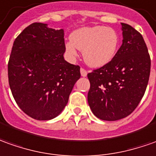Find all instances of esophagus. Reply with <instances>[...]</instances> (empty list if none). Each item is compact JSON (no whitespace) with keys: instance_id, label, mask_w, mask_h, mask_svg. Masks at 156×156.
I'll use <instances>...</instances> for the list:
<instances>
[{"instance_id":"1","label":"esophagus","mask_w":156,"mask_h":156,"mask_svg":"<svg viewBox=\"0 0 156 156\" xmlns=\"http://www.w3.org/2000/svg\"><path fill=\"white\" fill-rule=\"evenodd\" d=\"M80 73H81V76L82 77H86L87 76V71L83 68H81L80 69Z\"/></svg>"}]
</instances>
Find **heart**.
<instances>
[{"instance_id":"obj_1","label":"heart","mask_w":156,"mask_h":156,"mask_svg":"<svg viewBox=\"0 0 156 156\" xmlns=\"http://www.w3.org/2000/svg\"><path fill=\"white\" fill-rule=\"evenodd\" d=\"M71 42L66 43V50L72 58L77 56V49L83 51L88 66L101 67L114 59L118 51L119 37L117 31L108 26H90L74 30Z\"/></svg>"}]
</instances>
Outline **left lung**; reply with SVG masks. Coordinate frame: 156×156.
<instances>
[{
	"instance_id": "8db88e82",
	"label": "left lung",
	"mask_w": 156,
	"mask_h": 156,
	"mask_svg": "<svg viewBox=\"0 0 156 156\" xmlns=\"http://www.w3.org/2000/svg\"><path fill=\"white\" fill-rule=\"evenodd\" d=\"M122 45L107 65L88 73L90 108L97 118L114 121L135 110L149 82L151 60L143 36L121 23Z\"/></svg>"
}]
</instances>
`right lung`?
Masks as SVG:
<instances>
[{
  "mask_svg": "<svg viewBox=\"0 0 156 156\" xmlns=\"http://www.w3.org/2000/svg\"><path fill=\"white\" fill-rule=\"evenodd\" d=\"M64 30L33 23L16 37L8 82L20 109L37 120L55 118L66 106L80 66L64 60Z\"/></svg>",
  "mask_w": 156,
  "mask_h": 156,
  "instance_id": "obj_1",
  "label": "right lung"
}]
</instances>
